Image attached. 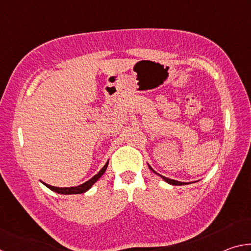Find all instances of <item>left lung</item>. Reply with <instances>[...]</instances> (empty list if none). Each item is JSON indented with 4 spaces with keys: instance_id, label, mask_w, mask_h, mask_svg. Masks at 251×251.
Returning <instances> with one entry per match:
<instances>
[{
    "instance_id": "left-lung-1",
    "label": "left lung",
    "mask_w": 251,
    "mask_h": 251,
    "mask_svg": "<svg viewBox=\"0 0 251 251\" xmlns=\"http://www.w3.org/2000/svg\"><path fill=\"white\" fill-rule=\"evenodd\" d=\"M148 166H150V165H148ZM150 168H151V171H152L154 172L155 174H157L154 169H152L151 166H150ZM157 175L158 176H160L161 178H163V179L166 181V182H168V184H171V185H174V186H181V185H186V184H189V182H181V181H177V180H174V179H169V178H167V177H165V176H161V175H159V174H157Z\"/></svg>"
}]
</instances>
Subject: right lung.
<instances>
[{"mask_svg":"<svg viewBox=\"0 0 251 251\" xmlns=\"http://www.w3.org/2000/svg\"><path fill=\"white\" fill-rule=\"evenodd\" d=\"M108 166V161L104 165V167L100 169V171L96 174L94 177H92L90 180L85 181L84 184L79 185V186H76V187H55V186H50L49 184H43L50 188V190H53V192L57 193V194H62V195H73V194H83L85 192H87L88 189L91 188V187L95 184V182L100 179V178L103 176V174L105 173L106 168Z\"/></svg>","mask_w":251,"mask_h":251,"instance_id":"add662e5","label":"right lung"}]
</instances>
